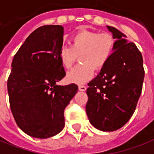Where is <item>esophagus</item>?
Here are the masks:
<instances>
[{"label": "esophagus", "instance_id": "obj_1", "mask_svg": "<svg viewBox=\"0 0 154 154\" xmlns=\"http://www.w3.org/2000/svg\"><path fill=\"white\" fill-rule=\"evenodd\" d=\"M78 88H79L80 91H86L87 87H86L85 85H79V86H78Z\"/></svg>", "mask_w": 154, "mask_h": 154}]
</instances>
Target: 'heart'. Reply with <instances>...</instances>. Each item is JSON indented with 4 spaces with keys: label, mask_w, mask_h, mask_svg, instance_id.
Returning <instances> with one entry per match:
<instances>
[{
    "label": "heart",
    "mask_w": 154,
    "mask_h": 154,
    "mask_svg": "<svg viewBox=\"0 0 154 154\" xmlns=\"http://www.w3.org/2000/svg\"><path fill=\"white\" fill-rule=\"evenodd\" d=\"M114 36L109 32L79 31L71 38V47L64 46L59 51V59L63 67L72 68L80 56V65L70 71L66 79L82 84L91 80L96 70H101L115 50Z\"/></svg>",
    "instance_id": "heart-1"
}]
</instances>
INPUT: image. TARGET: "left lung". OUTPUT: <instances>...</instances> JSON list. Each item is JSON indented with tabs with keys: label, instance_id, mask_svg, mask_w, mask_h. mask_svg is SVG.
Masks as SVG:
<instances>
[{
	"label": "left lung",
	"instance_id": "8db88e82",
	"mask_svg": "<svg viewBox=\"0 0 154 154\" xmlns=\"http://www.w3.org/2000/svg\"><path fill=\"white\" fill-rule=\"evenodd\" d=\"M116 41L115 50L100 73L88 83L86 112L96 128L112 132L133 116L143 89L144 68L140 51L126 35L107 26Z\"/></svg>",
	"mask_w": 154,
	"mask_h": 154
}]
</instances>
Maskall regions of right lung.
<instances>
[{"mask_svg": "<svg viewBox=\"0 0 154 154\" xmlns=\"http://www.w3.org/2000/svg\"><path fill=\"white\" fill-rule=\"evenodd\" d=\"M63 27L36 29L17 51L7 80L11 110L17 126L29 136L47 138L65 126L64 110L77 93L75 83L58 86L66 76L59 59Z\"/></svg>", "mask_w": 154, "mask_h": 154, "instance_id": "right-lung-1", "label": "right lung"}]
</instances>
